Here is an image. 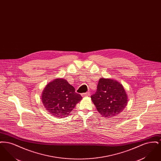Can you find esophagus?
Returning <instances> with one entry per match:
<instances>
[{
  "label": "esophagus",
  "mask_w": 161,
  "mask_h": 161,
  "mask_svg": "<svg viewBox=\"0 0 161 161\" xmlns=\"http://www.w3.org/2000/svg\"><path fill=\"white\" fill-rule=\"evenodd\" d=\"M89 95V92H86V93H81V96L83 97H88Z\"/></svg>",
  "instance_id": "1"
}]
</instances>
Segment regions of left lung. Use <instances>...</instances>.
<instances>
[{"label":"left lung","instance_id":"left-lung-1","mask_svg":"<svg viewBox=\"0 0 161 161\" xmlns=\"http://www.w3.org/2000/svg\"><path fill=\"white\" fill-rule=\"evenodd\" d=\"M93 103L101 116H116L125 108L128 98L122 84L110 78H101L97 90L91 96Z\"/></svg>","mask_w":161,"mask_h":161}]
</instances>
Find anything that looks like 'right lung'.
Returning <instances> with one entry per match:
<instances>
[{
  "label": "right lung",
  "mask_w": 161,
  "mask_h": 161,
  "mask_svg": "<svg viewBox=\"0 0 161 161\" xmlns=\"http://www.w3.org/2000/svg\"><path fill=\"white\" fill-rule=\"evenodd\" d=\"M82 99L67 80L56 78L47 84L42 94V101L46 110L53 116L65 118Z\"/></svg>",
  "instance_id": "add662e5"
}]
</instances>
